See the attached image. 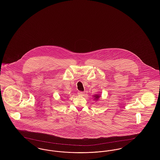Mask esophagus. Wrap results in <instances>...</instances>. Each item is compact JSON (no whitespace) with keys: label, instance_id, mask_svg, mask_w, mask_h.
I'll return each instance as SVG.
<instances>
[{"label":"esophagus","instance_id":"obj_1","mask_svg":"<svg viewBox=\"0 0 160 160\" xmlns=\"http://www.w3.org/2000/svg\"><path fill=\"white\" fill-rule=\"evenodd\" d=\"M78 94L79 95H80V96H84V92H78Z\"/></svg>","mask_w":160,"mask_h":160}]
</instances>
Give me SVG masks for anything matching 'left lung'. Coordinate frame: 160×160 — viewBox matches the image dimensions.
Instances as JSON below:
<instances>
[{"instance_id":"left-lung-1","label":"left lung","mask_w":160,"mask_h":160,"mask_svg":"<svg viewBox=\"0 0 160 160\" xmlns=\"http://www.w3.org/2000/svg\"><path fill=\"white\" fill-rule=\"evenodd\" d=\"M97 98H98V96H97Z\"/></svg>"}]
</instances>
